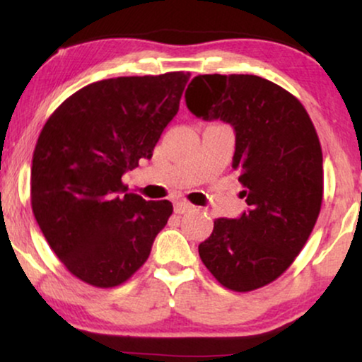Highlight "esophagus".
Segmentation results:
<instances>
[{
  "label": "esophagus",
  "mask_w": 362,
  "mask_h": 362,
  "mask_svg": "<svg viewBox=\"0 0 362 362\" xmlns=\"http://www.w3.org/2000/svg\"><path fill=\"white\" fill-rule=\"evenodd\" d=\"M192 209H194V206L189 204V202H186V201L175 202V212H176V214H185V212L192 211Z\"/></svg>",
  "instance_id": "1"
}]
</instances>
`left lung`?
I'll return each mask as SVG.
<instances>
[{
    "label": "left lung",
    "mask_w": 362,
    "mask_h": 362,
    "mask_svg": "<svg viewBox=\"0 0 362 362\" xmlns=\"http://www.w3.org/2000/svg\"><path fill=\"white\" fill-rule=\"evenodd\" d=\"M186 105L202 120L234 128L232 168L247 211L219 217L199 244L207 270L226 288L252 291L279 279L300 254L323 201V153L298 98L249 74H206L191 81Z\"/></svg>",
    "instance_id": "left-lung-1"
}]
</instances>
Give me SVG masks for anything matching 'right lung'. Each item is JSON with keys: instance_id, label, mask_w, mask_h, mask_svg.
<instances>
[{"instance_id": "obj_1", "label": "right lung", "mask_w": 362, "mask_h": 362, "mask_svg": "<svg viewBox=\"0 0 362 362\" xmlns=\"http://www.w3.org/2000/svg\"><path fill=\"white\" fill-rule=\"evenodd\" d=\"M189 76L93 82L64 100L37 138L34 217L59 260L88 285L112 288L130 279L170 219V201L127 192L122 176L153 156Z\"/></svg>"}]
</instances>
